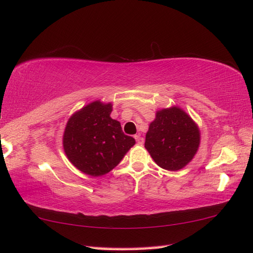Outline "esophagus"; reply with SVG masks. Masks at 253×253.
I'll list each match as a JSON object with an SVG mask.
<instances>
[{"label":"esophagus","mask_w":253,"mask_h":253,"mask_svg":"<svg viewBox=\"0 0 253 253\" xmlns=\"http://www.w3.org/2000/svg\"><path fill=\"white\" fill-rule=\"evenodd\" d=\"M134 139H136L138 144H143V138L141 137L140 134H136V136H134Z\"/></svg>","instance_id":"obj_1"}]
</instances>
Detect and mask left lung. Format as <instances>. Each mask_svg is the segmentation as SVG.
<instances>
[{
    "instance_id": "left-lung-1",
    "label": "left lung",
    "mask_w": 253,
    "mask_h": 253,
    "mask_svg": "<svg viewBox=\"0 0 253 253\" xmlns=\"http://www.w3.org/2000/svg\"><path fill=\"white\" fill-rule=\"evenodd\" d=\"M201 133L191 117L178 107L157 111L145 136L144 146L158 166L177 171L196 154Z\"/></svg>"
}]
</instances>
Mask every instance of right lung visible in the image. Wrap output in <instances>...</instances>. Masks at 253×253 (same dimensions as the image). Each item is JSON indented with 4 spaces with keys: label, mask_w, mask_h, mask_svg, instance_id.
Instances as JSON below:
<instances>
[{
    "label": "right lung",
    "mask_w": 253,
    "mask_h": 253,
    "mask_svg": "<svg viewBox=\"0 0 253 253\" xmlns=\"http://www.w3.org/2000/svg\"><path fill=\"white\" fill-rule=\"evenodd\" d=\"M111 112L112 103L93 101L70 117L64 129V153L91 177L110 172L136 143L123 132L119 121L111 119Z\"/></svg>",
    "instance_id": "obj_1"
}]
</instances>
